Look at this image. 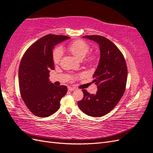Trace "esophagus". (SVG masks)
Segmentation results:
<instances>
[{
	"instance_id": "1",
	"label": "esophagus",
	"mask_w": 153,
	"mask_h": 153,
	"mask_svg": "<svg viewBox=\"0 0 153 153\" xmlns=\"http://www.w3.org/2000/svg\"><path fill=\"white\" fill-rule=\"evenodd\" d=\"M74 89H75V88H74V87H71V86H69V87H68V90H69V91H74Z\"/></svg>"
}]
</instances>
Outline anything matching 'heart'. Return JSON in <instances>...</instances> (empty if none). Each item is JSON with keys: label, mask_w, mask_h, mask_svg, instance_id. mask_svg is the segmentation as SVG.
Returning <instances> with one entry per match:
<instances>
[{"label": "heart", "mask_w": 153, "mask_h": 153, "mask_svg": "<svg viewBox=\"0 0 153 153\" xmlns=\"http://www.w3.org/2000/svg\"><path fill=\"white\" fill-rule=\"evenodd\" d=\"M89 45L82 40H76L75 42L69 45L68 47V51L73 54L74 57L79 60H82L87 54L89 51ZM62 56V50L61 48H57L54 50L53 53V61L54 64H58ZM89 62H93L94 60V56H90L88 58Z\"/></svg>", "instance_id": "heart-1"}]
</instances>
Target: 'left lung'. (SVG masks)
<instances>
[{"instance_id":"left-lung-1","label":"left lung","mask_w":153,"mask_h":153,"mask_svg":"<svg viewBox=\"0 0 153 153\" xmlns=\"http://www.w3.org/2000/svg\"><path fill=\"white\" fill-rule=\"evenodd\" d=\"M82 38L99 45L100 59L93 75V82L97 85L96 94H89L82 89L84 97L78 102V106L84 114L99 117L109 113L123 95L127 68L123 55L108 39L97 35Z\"/></svg>"}]
</instances>
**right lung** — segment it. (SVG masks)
<instances>
[{
    "mask_svg": "<svg viewBox=\"0 0 153 153\" xmlns=\"http://www.w3.org/2000/svg\"><path fill=\"white\" fill-rule=\"evenodd\" d=\"M69 38L45 36L28 48L21 59L19 68L21 95L26 106L36 116L46 117L54 114L68 91L66 86H56L48 77L51 70L54 69V47Z\"/></svg>",
    "mask_w": 153,
    "mask_h": 153,
    "instance_id": "add662e5",
    "label": "right lung"
}]
</instances>
